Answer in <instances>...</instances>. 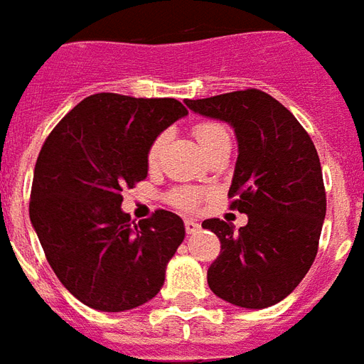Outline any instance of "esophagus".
<instances>
[{
    "mask_svg": "<svg viewBox=\"0 0 364 364\" xmlns=\"http://www.w3.org/2000/svg\"><path fill=\"white\" fill-rule=\"evenodd\" d=\"M184 227H186V232H188V235H196V232L200 230V223L193 221V219H186Z\"/></svg>",
    "mask_w": 364,
    "mask_h": 364,
    "instance_id": "1",
    "label": "esophagus"
}]
</instances>
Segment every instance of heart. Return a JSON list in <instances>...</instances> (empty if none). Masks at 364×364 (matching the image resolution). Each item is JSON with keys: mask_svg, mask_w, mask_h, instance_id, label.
I'll use <instances>...</instances> for the list:
<instances>
[{"mask_svg": "<svg viewBox=\"0 0 364 364\" xmlns=\"http://www.w3.org/2000/svg\"><path fill=\"white\" fill-rule=\"evenodd\" d=\"M196 137H198V141L201 143V147H208V145L215 143L217 139L229 137V135H227V129H225L221 124H217V122H201V124L196 126ZM164 143H166V134L159 135L155 141H153V145H151L149 149L151 163H155L156 159H159ZM176 203H178L182 209H193L196 208V203H198V196H196L192 190H182V192L176 193Z\"/></svg>", "mask_w": 364, "mask_h": 364, "instance_id": "heart-1", "label": "heart"}]
</instances>
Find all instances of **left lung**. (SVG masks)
<instances>
[{
	"label": "left lung",
	"mask_w": 364,
	"mask_h": 364,
	"mask_svg": "<svg viewBox=\"0 0 364 364\" xmlns=\"http://www.w3.org/2000/svg\"><path fill=\"white\" fill-rule=\"evenodd\" d=\"M184 102L232 127L238 156L229 198L248 215L238 230L221 219L201 223L221 240V254L208 269L209 289L240 309L277 304L316 258L326 217L316 147L293 114L258 89Z\"/></svg>",
	"instance_id": "1"
}]
</instances>
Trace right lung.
I'll use <instances>...</instances> for the list:
<instances>
[{"label":"right lung","mask_w":364,"mask_h":364,"mask_svg":"<svg viewBox=\"0 0 364 364\" xmlns=\"http://www.w3.org/2000/svg\"><path fill=\"white\" fill-rule=\"evenodd\" d=\"M188 116L176 98L91 95L48 135L34 166L31 223L58 279L100 312L141 306L164 285L184 221L156 211L135 225L122 190L149 171L153 141Z\"/></svg>","instance_id":"right-lung-1"}]
</instances>
